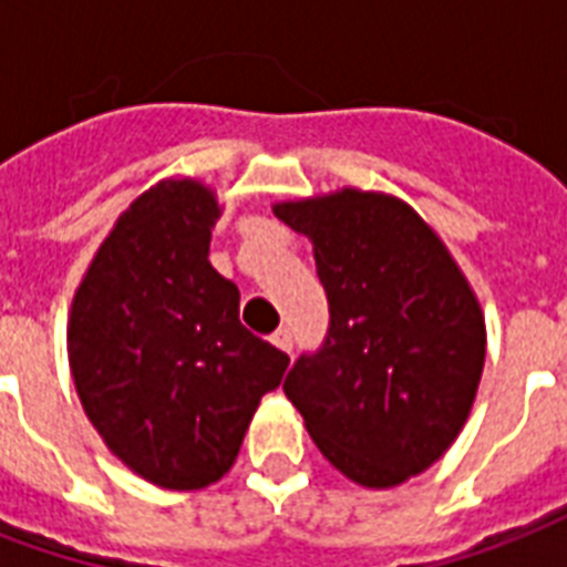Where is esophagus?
Returning a JSON list of instances; mask_svg holds the SVG:
<instances>
[{
	"instance_id": "34e87169",
	"label": "esophagus",
	"mask_w": 567,
	"mask_h": 567,
	"mask_svg": "<svg viewBox=\"0 0 567 567\" xmlns=\"http://www.w3.org/2000/svg\"><path fill=\"white\" fill-rule=\"evenodd\" d=\"M271 343L278 346L280 352H292V333L287 331V328H280V331H275L271 333Z\"/></svg>"
}]
</instances>
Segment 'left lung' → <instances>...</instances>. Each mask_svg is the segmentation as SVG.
<instances>
[{
  "mask_svg": "<svg viewBox=\"0 0 567 567\" xmlns=\"http://www.w3.org/2000/svg\"><path fill=\"white\" fill-rule=\"evenodd\" d=\"M313 245L331 328L284 393L324 458L396 488L462 434L485 367V313L450 248L402 197L343 186L271 206Z\"/></svg>",
  "mask_w": 567,
  "mask_h": 567,
  "instance_id": "obj_1",
  "label": "left lung"
}]
</instances>
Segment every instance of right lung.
Masks as SVG:
<instances>
[{
    "mask_svg": "<svg viewBox=\"0 0 567 567\" xmlns=\"http://www.w3.org/2000/svg\"><path fill=\"white\" fill-rule=\"evenodd\" d=\"M221 204L165 177L117 215L73 292L68 361L85 416L151 485L200 491L230 471L289 358L239 322L209 262Z\"/></svg>",
    "mask_w": 567,
    "mask_h": 567,
    "instance_id": "right-lung-1",
    "label": "right lung"
}]
</instances>
